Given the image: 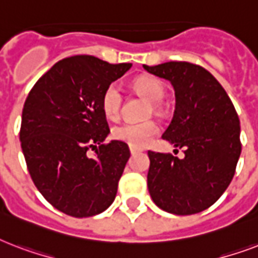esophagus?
I'll return each mask as SVG.
<instances>
[{
	"label": "esophagus",
	"mask_w": 258,
	"mask_h": 258,
	"mask_svg": "<svg viewBox=\"0 0 258 258\" xmlns=\"http://www.w3.org/2000/svg\"><path fill=\"white\" fill-rule=\"evenodd\" d=\"M138 151H139V150H138V149H134V147H130V153L133 154V155H134V154H137Z\"/></svg>",
	"instance_id": "34e87169"
}]
</instances>
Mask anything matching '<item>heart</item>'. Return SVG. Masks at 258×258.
<instances>
[{"label": "heart", "mask_w": 258, "mask_h": 258, "mask_svg": "<svg viewBox=\"0 0 258 258\" xmlns=\"http://www.w3.org/2000/svg\"><path fill=\"white\" fill-rule=\"evenodd\" d=\"M134 88L153 103L154 109L158 108L157 103L165 97V87L158 79L149 78V76L139 78L134 82ZM121 101L123 96H121L120 87L115 83L107 86L101 95V109L105 116L108 119H116L120 112ZM158 131L159 128L157 123L153 120L142 121V123H123L113 127L112 138L127 143L130 147L134 149H143L157 135Z\"/></svg>", "instance_id": "heart-1"}]
</instances>
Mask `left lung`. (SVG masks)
<instances>
[{"label": "left lung", "mask_w": 258, "mask_h": 258, "mask_svg": "<svg viewBox=\"0 0 258 258\" xmlns=\"http://www.w3.org/2000/svg\"><path fill=\"white\" fill-rule=\"evenodd\" d=\"M175 91L174 116L162 138L184 158L149 151L147 186L158 208L190 216L210 208L232 182L241 154L240 119L217 79L200 66H143Z\"/></svg>", "instance_id": "obj_1"}]
</instances>
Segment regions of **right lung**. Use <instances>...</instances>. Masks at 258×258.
I'll return each mask as SVG.
<instances>
[{"label": "right lung", "mask_w": 258, "mask_h": 258, "mask_svg": "<svg viewBox=\"0 0 258 258\" xmlns=\"http://www.w3.org/2000/svg\"><path fill=\"white\" fill-rule=\"evenodd\" d=\"M131 67L72 56L42 75L26 97L20 130L26 166L42 197L68 216H96L116 197L130 150L120 141L103 143L109 128L101 95Z\"/></svg>", "instance_id": "right-lung-1"}]
</instances>
